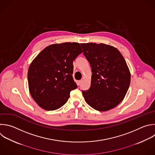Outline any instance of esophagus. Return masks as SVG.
Listing matches in <instances>:
<instances>
[{"mask_svg":"<svg viewBox=\"0 0 155 155\" xmlns=\"http://www.w3.org/2000/svg\"><path fill=\"white\" fill-rule=\"evenodd\" d=\"M82 80H78V81H77V84L79 86V85H80L81 84V83H82Z\"/></svg>","mask_w":155,"mask_h":155,"instance_id":"esophagus-1","label":"esophagus"}]
</instances>
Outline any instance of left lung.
<instances>
[{
	"mask_svg": "<svg viewBox=\"0 0 155 155\" xmlns=\"http://www.w3.org/2000/svg\"><path fill=\"white\" fill-rule=\"evenodd\" d=\"M81 45L92 72L90 88L82 91L86 102L99 111L114 108L123 100L130 84L124 58L110 45L91 42Z\"/></svg>",
	"mask_w": 155,
	"mask_h": 155,
	"instance_id": "1",
	"label": "left lung"
}]
</instances>
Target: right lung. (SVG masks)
I'll list each match as a JSON object with an SVG mask.
<instances>
[{
  "label": "right lung",
  "mask_w": 155,
  "mask_h": 155,
  "mask_svg": "<svg viewBox=\"0 0 155 155\" xmlns=\"http://www.w3.org/2000/svg\"><path fill=\"white\" fill-rule=\"evenodd\" d=\"M79 43L51 44L37 55L28 71L30 93L42 108L47 111L63 106L77 85L72 77L73 61L82 53Z\"/></svg>",
  "instance_id": "1"
}]
</instances>
